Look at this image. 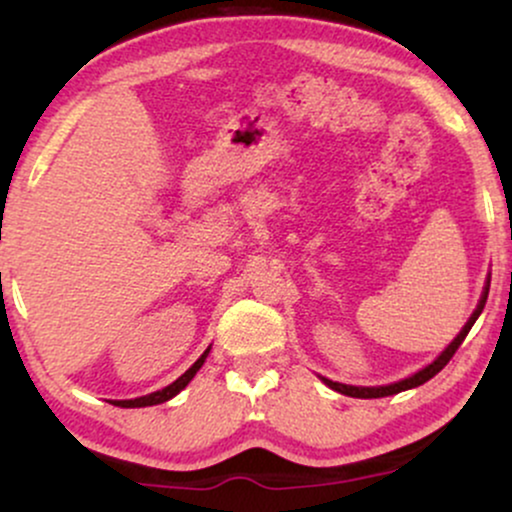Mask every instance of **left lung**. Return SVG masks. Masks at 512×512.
Here are the masks:
<instances>
[{
    "label": "left lung",
    "instance_id": "1",
    "mask_svg": "<svg viewBox=\"0 0 512 512\" xmlns=\"http://www.w3.org/2000/svg\"><path fill=\"white\" fill-rule=\"evenodd\" d=\"M489 286H491V279L486 281L484 293H481V301H479V305H477V310H474L472 317H469L467 325L462 327V332L457 334L455 339H452L448 349H445L443 354H440V356L436 358V361L428 363L426 368H421L419 373L411 375V378H404V380H399V383H392V385H380V387H356V385H344V383H334V380H327V378H322V383H325L327 387H332L334 392H342V395H349V397H361V399H375V397L397 395V392H404V390H411V387L424 385L426 380H431L433 375L440 373V370H443L445 366H448L450 358L455 356V351H457V349H460V344L464 342V337H467L469 330H472V325H474V322H477V317L481 315V310H484L486 298H489Z\"/></svg>",
    "mask_w": 512,
    "mask_h": 512
}]
</instances>
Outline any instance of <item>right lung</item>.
Wrapping results in <instances>:
<instances>
[{
  "mask_svg": "<svg viewBox=\"0 0 512 512\" xmlns=\"http://www.w3.org/2000/svg\"><path fill=\"white\" fill-rule=\"evenodd\" d=\"M209 349H211V346H209ZM209 349L204 351V354L199 356L197 361L192 363V366L187 368L185 373H182L178 380H175V383H170L168 387H163V390L151 392V395H146V397H137V399H117V402H113V404H117V407H125V409H134V407H154V404H163V402H168V399H173L175 395H178L180 390H185L187 383H190V380L195 378L197 370L204 366V361H207Z\"/></svg>",
  "mask_w": 512,
  "mask_h": 512,
  "instance_id": "right-lung-1",
  "label": "right lung"
}]
</instances>
